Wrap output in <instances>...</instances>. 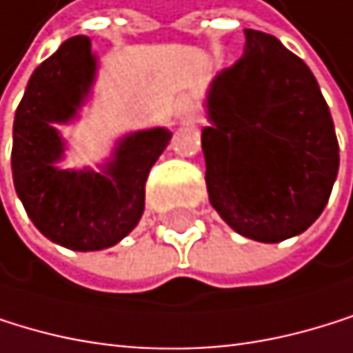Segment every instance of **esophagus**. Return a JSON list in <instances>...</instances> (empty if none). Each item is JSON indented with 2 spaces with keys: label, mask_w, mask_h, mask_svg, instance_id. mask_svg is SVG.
<instances>
[{
  "label": "esophagus",
  "mask_w": 353,
  "mask_h": 353,
  "mask_svg": "<svg viewBox=\"0 0 353 353\" xmlns=\"http://www.w3.org/2000/svg\"><path fill=\"white\" fill-rule=\"evenodd\" d=\"M179 112H181V117L187 119V121H192V119H194V106H192V104H187V102L181 104V110H179Z\"/></svg>",
  "instance_id": "34e87169"
}]
</instances>
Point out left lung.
<instances>
[{
    "mask_svg": "<svg viewBox=\"0 0 353 353\" xmlns=\"http://www.w3.org/2000/svg\"><path fill=\"white\" fill-rule=\"evenodd\" d=\"M243 57L206 93L208 200L245 239L279 243L322 215L339 172L334 123L315 76L277 38L245 29Z\"/></svg>",
    "mask_w": 353,
    "mask_h": 353,
    "instance_id": "1",
    "label": "left lung"
}]
</instances>
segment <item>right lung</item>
Instances as JSON below:
<instances>
[{
	"mask_svg": "<svg viewBox=\"0 0 353 353\" xmlns=\"http://www.w3.org/2000/svg\"><path fill=\"white\" fill-rule=\"evenodd\" d=\"M97 76L87 36L65 40L31 74L14 114L12 179L40 232L74 251L117 245L145 211V183L172 132L151 128L117 140L112 155L93 168H63L65 140L57 125L79 119Z\"/></svg>",
	"mask_w": 353,
	"mask_h": 353,
	"instance_id": "right-lung-1",
	"label": "right lung"
}]
</instances>
